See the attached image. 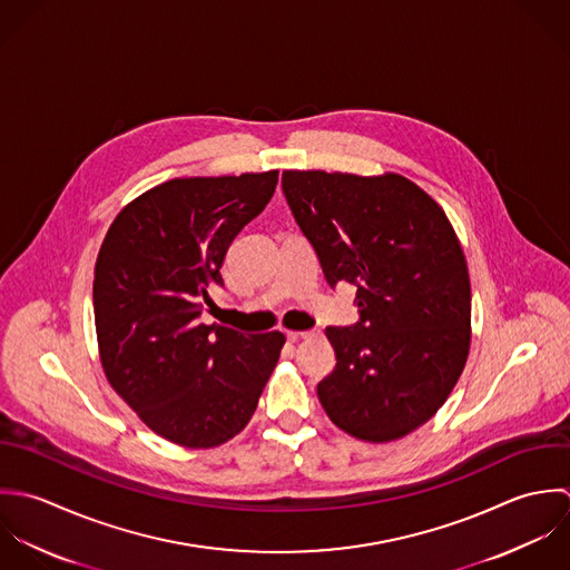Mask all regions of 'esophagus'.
Returning a JSON list of instances; mask_svg holds the SVG:
<instances>
[{"instance_id": "obj_1", "label": "esophagus", "mask_w": 570, "mask_h": 570, "mask_svg": "<svg viewBox=\"0 0 570 570\" xmlns=\"http://www.w3.org/2000/svg\"><path fill=\"white\" fill-rule=\"evenodd\" d=\"M315 333H311V331H304V333H297V331H291V333H286V337L291 340V342H302V340H308V337H313Z\"/></svg>"}]
</instances>
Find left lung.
Returning a JSON list of instances; mask_svg holds the SVG:
<instances>
[{
  "instance_id": "8db88e82",
  "label": "left lung",
  "mask_w": 570,
  "mask_h": 570,
  "mask_svg": "<svg viewBox=\"0 0 570 570\" xmlns=\"http://www.w3.org/2000/svg\"><path fill=\"white\" fill-rule=\"evenodd\" d=\"M282 189L326 282L356 288L358 322L326 328L337 365L317 396L350 436L396 441L439 412L469 354L471 286L454 228L396 174L284 171Z\"/></svg>"
}]
</instances>
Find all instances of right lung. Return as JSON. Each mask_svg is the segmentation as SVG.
<instances>
[{
	"label": "right lung",
	"mask_w": 570,
	"mask_h": 570,
	"mask_svg": "<svg viewBox=\"0 0 570 570\" xmlns=\"http://www.w3.org/2000/svg\"><path fill=\"white\" fill-rule=\"evenodd\" d=\"M277 169L174 178L129 203L95 268L101 363L158 436L191 450L227 443L250 421L277 365L282 333L200 322L235 235L275 194Z\"/></svg>",
	"instance_id": "obj_1"
}]
</instances>
